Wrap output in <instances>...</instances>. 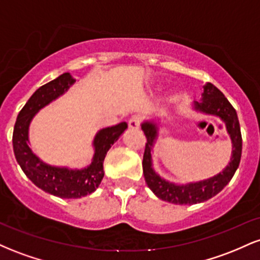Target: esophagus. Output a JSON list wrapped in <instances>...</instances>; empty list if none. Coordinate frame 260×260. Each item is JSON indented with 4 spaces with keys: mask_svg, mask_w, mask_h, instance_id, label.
Segmentation results:
<instances>
[{
    "mask_svg": "<svg viewBox=\"0 0 260 260\" xmlns=\"http://www.w3.org/2000/svg\"><path fill=\"white\" fill-rule=\"evenodd\" d=\"M140 126V117L138 116H133L129 121H128V127L129 129H139Z\"/></svg>",
    "mask_w": 260,
    "mask_h": 260,
    "instance_id": "esophagus-1",
    "label": "esophagus"
}]
</instances>
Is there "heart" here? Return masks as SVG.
<instances>
[{"label": "heart", "mask_w": 260, "mask_h": 260, "mask_svg": "<svg viewBox=\"0 0 260 260\" xmlns=\"http://www.w3.org/2000/svg\"><path fill=\"white\" fill-rule=\"evenodd\" d=\"M160 89H161L160 84H155V85H153V88H151V90L157 91V90H160ZM174 98H175V94H172V99H174Z\"/></svg>", "instance_id": "b5f03b06"}]
</instances>
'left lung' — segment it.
I'll return each mask as SVG.
<instances>
[{"mask_svg": "<svg viewBox=\"0 0 260 260\" xmlns=\"http://www.w3.org/2000/svg\"><path fill=\"white\" fill-rule=\"evenodd\" d=\"M189 107L192 111L214 116L225 123L226 132L231 139V157L222 171L217 172L213 177L201 181L184 182V183L165 180L153 168V153L155 144L159 139L160 129L164 127V121L166 120V117H151L143 121L140 127L147 137V145L143 157V174L145 182L157 198L172 204H198L215 197L234 177L236 170L240 165L241 154H242V136H241L237 112L215 85L211 83L203 85L201 100L194 101Z\"/></svg>", "mask_w": 260, "mask_h": 260, "instance_id": "1", "label": "left lung"}]
</instances>
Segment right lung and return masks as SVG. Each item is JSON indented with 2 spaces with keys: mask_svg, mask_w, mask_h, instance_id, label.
<instances>
[{
  "mask_svg": "<svg viewBox=\"0 0 260 260\" xmlns=\"http://www.w3.org/2000/svg\"><path fill=\"white\" fill-rule=\"evenodd\" d=\"M76 82L77 79L67 72L40 86L18 113L12 139L14 156L26 177L46 193L67 199L82 198L96 190L104 177V160L107 151L128 127L126 122H122L98 131L91 143L94 149L91 162L82 169L50 165L41 160L30 148L29 128L31 122L41 109L64 95Z\"/></svg>",
  "mask_w": 260,
  "mask_h": 260,
  "instance_id": "obj_1",
  "label": "right lung"
}]
</instances>
